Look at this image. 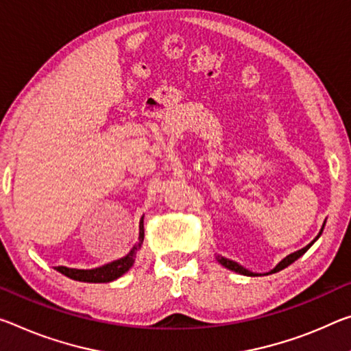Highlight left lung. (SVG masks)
Instances as JSON below:
<instances>
[{
    "label": "left lung",
    "mask_w": 351,
    "mask_h": 351,
    "mask_svg": "<svg viewBox=\"0 0 351 351\" xmlns=\"http://www.w3.org/2000/svg\"><path fill=\"white\" fill-rule=\"evenodd\" d=\"M324 228H325V221H324V225H322V230H320V232L319 234H317V237L314 239L313 242L311 243H308V245H306L304 248H302V250H298V252H293V253H291V254H287L285 259H281L280 263H278L274 269H271L270 271H267V274H254V271H252V270H248V269H245V267H242L241 264H237L236 261H231V259H228V258H223V256H215L217 258V261H219V263L223 265V267H226L228 270H232V271H236V274H241V275H245V276H261V275H271V274H276V271H280V270H282V269H286L287 265H291L292 263H295V261L300 258V256H303L306 252H308V250L311 248V245H313V243L317 241V239L320 237V234L322 232H324Z\"/></svg>",
    "instance_id": "left-lung-1"
}]
</instances>
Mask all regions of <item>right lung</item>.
Instances as JSON below:
<instances>
[{
    "instance_id": "1",
    "label": "right lung",
    "mask_w": 351,
    "mask_h": 351,
    "mask_svg": "<svg viewBox=\"0 0 351 351\" xmlns=\"http://www.w3.org/2000/svg\"><path fill=\"white\" fill-rule=\"evenodd\" d=\"M143 215L141 219V223H138V241L134 247L131 248V252L128 253L123 258L112 261V263H108L101 267H95V269H70V267L59 265L56 267V270L60 271V274L71 278L75 281H82V282H109L114 281L117 278H120L128 270L131 269L132 264L136 261V254L138 250H141L143 243Z\"/></svg>"
}]
</instances>
